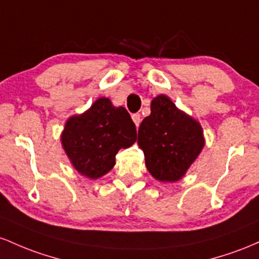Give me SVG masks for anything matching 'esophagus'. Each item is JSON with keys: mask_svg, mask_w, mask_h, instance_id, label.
<instances>
[{"mask_svg": "<svg viewBox=\"0 0 259 259\" xmlns=\"http://www.w3.org/2000/svg\"><path fill=\"white\" fill-rule=\"evenodd\" d=\"M132 120H133V122H135V124H136V127H139V124H141V115L139 114H133L132 115Z\"/></svg>", "mask_w": 259, "mask_h": 259, "instance_id": "esophagus-1", "label": "esophagus"}]
</instances>
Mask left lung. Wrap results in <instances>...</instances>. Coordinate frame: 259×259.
<instances>
[{
  "instance_id": "obj_1",
  "label": "left lung",
  "mask_w": 259,
  "mask_h": 259,
  "mask_svg": "<svg viewBox=\"0 0 259 259\" xmlns=\"http://www.w3.org/2000/svg\"><path fill=\"white\" fill-rule=\"evenodd\" d=\"M138 145L154 179L175 182L202 152L204 137L199 122L161 94L153 99L150 115L139 126Z\"/></svg>"
}]
</instances>
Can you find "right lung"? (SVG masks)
Returning a JSON list of instances; mask_svg holds the SVG:
<instances>
[{"label":"right lung","mask_w":259,"mask_h":259,"mask_svg":"<svg viewBox=\"0 0 259 259\" xmlns=\"http://www.w3.org/2000/svg\"><path fill=\"white\" fill-rule=\"evenodd\" d=\"M137 139L136 124L124 107H115L99 98L82 115L67 120L61 142L75 170L88 179H99L115 165L116 154Z\"/></svg>","instance_id":"add662e5"}]
</instances>
